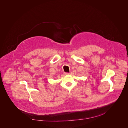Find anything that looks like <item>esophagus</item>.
Wrapping results in <instances>:
<instances>
[{"mask_svg": "<svg viewBox=\"0 0 128 128\" xmlns=\"http://www.w3.org/2000/svg\"><path fill=\"white\" fill-rule=\"evenodd\" d=\"M64 74L65 75H68V74H70V73L69 72H65Z\"/></svg>", "mask_w": 128, "mask_h": 128, "instance_id": "1", "label": "esophagus"}]
</instances>
